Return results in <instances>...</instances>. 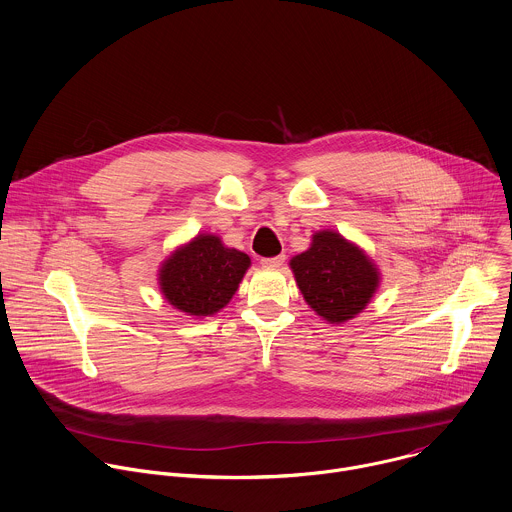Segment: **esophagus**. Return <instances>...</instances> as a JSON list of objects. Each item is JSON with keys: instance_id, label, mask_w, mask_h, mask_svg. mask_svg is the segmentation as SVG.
Masks as SVG:
<instances>
[{"instance_id": "esophagus-1", "label": "esophagus", "mask_w": 512, "mask_h": 512, "mask_svg": "<svg viewBox=\"0 0 512 512\" xmlns=\"http://www.w3.org/2000/svg\"><path fill=\"white\" fill-rule=\"evenodd\" d=\"M284 260H286V256H284V254H278V256H274V258H262L260 264H262L264 268H280V266L284 264Z\"/></svg>"}]
</instances>
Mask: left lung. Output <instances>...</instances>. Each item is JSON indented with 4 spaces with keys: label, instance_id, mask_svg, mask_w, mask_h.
<instances>
[{
    "label": "left lung",
    "instance_id": "8db88e82",
    "mask_svg": "<svg viewBox=\"0 0 512 512\" xmlns=\"http://www.w3.org/2000/svg\"><path fill=\"white\" fill-rule=\"evenodd\" d=\"M290 268L308 306L330 324L360 314L380 284V272L364 250L332 230L316 232Z\"/></svg>",
    "mask_w": 512,
    "mask_h": 512
}]
</instances>
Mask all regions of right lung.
Returning a JSON list of instances; mask_svg holds the SVG:
<instances>
[{"label":"right lung","instance_id":"obj_1","mask_svg":"<svg viewBox=\"0 0 512 512\" xmlns=\"http://www.w3.org/2000/svg\"><path fill=\"white\" fill-rule=\"evenodd\" d=\"M248 268V254L224 246L214 234H198L164 260L158 282L180 312L212 316L232 300Z\"/></svg>","mask_w":512,"mask_h":512}]
</instances>
